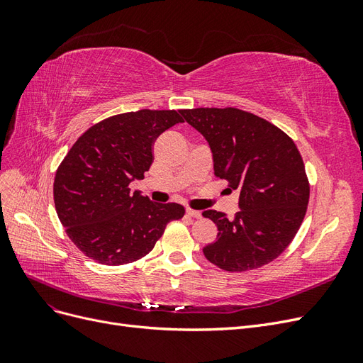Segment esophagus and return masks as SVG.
Returning <instances> with one entry per match:
<instances>
[{"label":"esophagus","mask_w":363,"mask_h":363,"mask_svg":"<svg viewBox=\"0 0 363 363\" xmlns=\"http://www.w3.org/2000/svg\"><path fill=\"white\" fill-rule=\"evenodd\" d=\"M186 215L192 216V218H200L201 212L200 211H192V208H186Z\"/></svg>","instance_id":"obj_1"}]
</instances>
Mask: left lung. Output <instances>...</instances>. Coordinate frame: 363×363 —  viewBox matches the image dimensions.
Wrapping results in <instances>:
<instances>
[{
    "label": "left lung",
    "instance_id": "1",
    "mask_svg": "<svg viewBox=\"0 0 363 363\" xmlns=\"http://www.w3.org/2000/svg\"><path fill=\"white\" fill-rule=\"evenodd\" d=\"M180 113L207 140L216 177L239 192L235 218L203 212L218 227L204 256L232 272L267 265L291 244L309 203V182L294 140L268 121L233 107Z\"/></svg>",
    "mask_w": 363,
    "mask_h": 363
}]
</instances>
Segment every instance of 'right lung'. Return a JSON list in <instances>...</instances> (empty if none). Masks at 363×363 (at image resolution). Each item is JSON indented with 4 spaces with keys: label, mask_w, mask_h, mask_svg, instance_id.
I'll return each mask as SVG.
<instances>
[{
    "label": "right lung",
    "mask_w": 363,
    "mask_h": 363,
    "mask_svg": "<svg viewBox=\"0 0 363 363\" xmlns=\"http://www.w3.org/2000/svg\"><path fill=\"white\" fill-rule=\"evenodd\" d=\"M183 123L175 111L107 118L77 139L54 179V204L72 242L103 265H124L155 248L164 227L184 215L177 203H152L128 184L144 179L152 142Z\"/></svg>",
    "instance_id": "add662e5"
}]
</instances>
